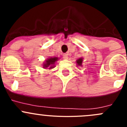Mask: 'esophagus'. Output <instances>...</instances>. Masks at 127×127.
<instances>
[{
    "instance_id": "obj_1",
    "label": "esophagus",
    "mask_w": 127,
    "mask_h": 127,
    "mask_svg": "<svg viewBox=\"0 0 127 127\" xmlns=\"http://www.w3.org/2000/svg\"><path fill=\"white\" fill-rule=\"evenodd\" d=\"M63 58L64 60H67L68 59V55H67V54H66V53L63 54Z\"/></svg>"
}]
</instances>
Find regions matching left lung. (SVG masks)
I'll use <instances>...</instances> for the list:
<instances>
[{"label": "left lung", "instance_id": "1", "mask_svg": "<svg viewBox=\"0 0 127 127\" xmlns=\"http://www.w3.org/2000/svg\"><path fill=\"white\" fill-rule=\"evenodd\" d=\"M82 63H83V58H80L77 59L76 60V64L78 66H82Z\"/></svg>", "mask_w": 127, "mask_h": 127}]
</instances>
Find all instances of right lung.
Listing matches in <instances>:
<instances>
[{
  "label": "right lung",
  "mask_w": 127,
  "mask_h": 127,
  "mask_svg": "<svg viewBox=\"0 0 127 127\" xmlns=\"http://www.w3.org/2000/svg\"><path fill=\"white\" fill-rule=\"evenodd\" d=\"M59 58L58 57H49L45 60L43 64V69H52L55 67V63Z\"/></svg>",
  "instance_id": "1"
}]
</instances>
